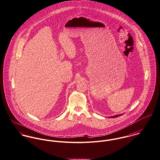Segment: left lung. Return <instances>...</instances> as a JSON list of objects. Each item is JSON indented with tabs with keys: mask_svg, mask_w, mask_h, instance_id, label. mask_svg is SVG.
I'll list each match as a JSON object with an SVG mask.
<instances>
[{
	"mask_svg": "<svg viewBox=\"0 0 160 160\" xmlns=\"http://www.w3.org/2000/svg\"><path fill=\"white\" fill-rule=\"evenodd\" d=\"M122 114H118V115H115V116H114L109 117V118H116V117H118L122 116Z\"/></svg>",
	"mask_w": 160,
	"mask_h": 160,
	"instance_id": "1",
	"label": "left lung"
}]
</instances>
